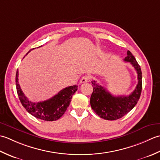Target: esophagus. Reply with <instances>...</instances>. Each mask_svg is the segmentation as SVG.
<instances>
[{
    "mask_svg": "<svg viewBox=\"0 0 160 160\" xmlns=\"http://www.w3.org/2000/svg\"><path fill=\"white\" fill-rule=\"evenodd\" d=\"M90 79V76H88V75H85L83 77H81V79L80 80V83H86V82H88Z\"/></svg>",
    "mask_w": 160,
    "mask_h": 160,
    "instance_id": "1",
    "label": "esophagus"
}]
</instances>
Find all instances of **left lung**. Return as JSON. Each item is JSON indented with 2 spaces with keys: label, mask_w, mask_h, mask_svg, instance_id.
I'll return each mask as SVG.
<instances>
[{
  "label": "left lung",
  "mask_w": 160,
  "mask_h": 160,
  "mask_svg": "<svg viewBox=\"0 0 160 160\" xmlns=\"http://www.w3.org/2000/svg\"><path fill=\"white\" fill-rule=\"evenodd\" d=\"M123 61L130 62L138 73V83L135 90L128 96H113L106 88L97 83V81H92L93 92L90 97V105L94 112L104 119L116 120L122 118L135 106L141 95L142 77L139 65L128 50Z\"/></svg>",
  "instance_id": "left-lung-1"
}]
</instances>
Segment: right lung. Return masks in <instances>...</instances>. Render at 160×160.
<instances>
[{
    "mask_svg": "<svg viewBox=\"0 0 160 160\" xmlns=\"http://www.w3.org/2000/svg\"><path fill=\"white\" fill-rule=\"evenodd\" d=\"M16 86L19 99L26 110L37 119L49 122L56 121L62 117L69 106L72 97L77 90L78 88L76 85L67 87L61 90L56 95L46 101L41 102H32L22 92L18 83V70L16 71Z\"/></svg>",
    "mask_w": 160,
    "mask_h": 160,
    "instance_id": "1",
    "label": "right lung"
}]
</instances>
